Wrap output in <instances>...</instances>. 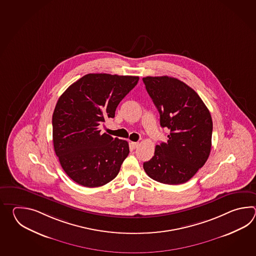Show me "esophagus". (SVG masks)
I'll return each mask as SVG.
<instances>
[{"label": "esophagus", "mask_w": 256, "mask_h": 256, "mask_svg": "<svg viewBox=\"0 0 256 256\" xmlns=\"http://www.w3.org/2000/svg\"><path fill=\"white\" fill-rule=\"evenodd\" d=\"M130 146H132V147L134 149H136V148H137L138 146H139V142H130Z\"/></svg>", "instance_id": "34e87169"}]
</instances>
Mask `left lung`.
<instances>
[{
    "instance_id": "obj_1",
    "label": "left lung",
    "mask_w": 256,
    "mask_h": 256,
    "mask_svg": "<svg viewBox=\"0 0 256 256\" xmlns=\"http://www.w3.org/2000/svg\"><path fill=\"white\" fill-rule=\"evenodd\" d=\"M160 114V126L170 130L166 142L156 146L154 156L144 163L152 180L180 185L204 166L212 148V119L198 93L171 76L142 78Z\"/></svg>"
}]
</instances>
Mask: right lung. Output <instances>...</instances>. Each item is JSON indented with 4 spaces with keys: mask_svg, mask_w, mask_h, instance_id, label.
Segmentation results:
<instances>
[{
    "mask_svg": "<svg viewBox=\"0 0 256 256\" xmlns=\"http://www.w3.org/2000/svg\"><path fill=\"white\" fill-rule=\"evenodd\" d=\"M139 76L87 74L60 96L52 117L54 152L66 174L80 185L97 188L116 178L129 154L128 142L100 134Z\"/></svg>",
    "mask_w": 256,
    "mask_h": 256,
    "instance_id": "1",
    "label": "right lung"
}]
</instances>
